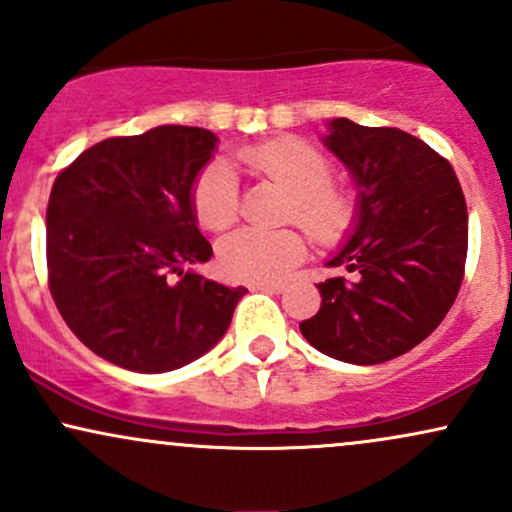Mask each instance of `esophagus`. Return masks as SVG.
<instances>
[{
  "label": "esophagus",
  "mask_w": 512,
  "mask_h": 512,
  "mask_svg": "<svg viewBox=\"0 0 512 512\" xmlns=\"http://www.w3.org/2000/svg\"><path fill=\"white\" fill-rule=\"evenodd\" d=\"M252 291H264V293H281L284 284H250Z\"/></svg>",
  "instance_id": "1"
}]
</instances>
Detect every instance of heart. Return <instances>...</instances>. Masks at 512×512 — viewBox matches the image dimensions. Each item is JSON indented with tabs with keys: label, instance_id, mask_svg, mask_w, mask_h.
Segmentation results:
<instances>
[{
	"label": "heart",
	"instance_id": "obj_1",
	"mask_svg": "<svg viewBox=\"0 0 512 512\" xmlns=\"http://www.w3.org/2000/svg\"><path fill=\"white\" fill-rule=\"evenodd\" d=\"M236 161L260 178L289 190V216L310 236L330 243L344 236L354 219V204L346 190L330 180V161L298 139H272L240 149ZM192 207L209 231H223L238 216V180L228 163L214 161L199 173L192 187ZM305 238L296 228L281 231H240L219 240L216 260L223 276L250 284L281 281L305 257Z\"/></svg>",
	"mask_w": 512,
	"mask_h": 512
}]
</instances>
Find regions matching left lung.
<instances>
[{
	"instance_id": "8db88e82",
	"label": "left lung",
	"mask_w": 512,
	"mask_h": 512,
	"mask_svg": "<svg viewBox=\"0 0 512 512\" xmlns=\"http://www.w3.org/2000/svg\"><path fill=\"white\" fill-rule=\"evenodd\" d=\"M322 144L356 182L354 228L327 267L356 272L317 284L322 305L301 322L325 356L375 366L421 344L455 303L467 260V204L455 170L395 127L337 117Z\"/></svg>"
}]
</instances>
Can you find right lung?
Returning a JSON list of instances; mask_svg holds the SVG:
<instances>
[{"mask_svg":"<svg viewBox=\"0 0 512 512\" xmlns=\"http://www.w3.org/2000/svg\"><path fill=\"white\" fill-rule=\"evenodd\" d=\"M216 142L185 125L105 139L52 185L50 293L69 330L115 366L168 373L197 361L248 293L187 269L211 257L192 187Z\"/></svg>","mask_w":512,"mask_h":512,"instance_id":"right-lung-1","label":"right lung"}]
</instances>
